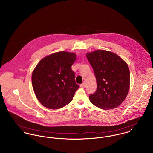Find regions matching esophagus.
Here are the masks:
<instances>
[{"instance_id": "obj_1", "label": "esophagus", "mask_w": 153, "mask_h": 153, "mask_svg": "<svg viewBox=\"0 0 153 153\" xmlns=\"http://www.w3.org/2000/svg\"><path fill=\"white\" fill-rule=\"evenodd\" d=\"M85 83L83 82L82 84H81L80 85V87H85Z\"/></svg>"}]
</instances>
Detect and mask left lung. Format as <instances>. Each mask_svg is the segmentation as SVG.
<instances>
[{"instance_id": "left-lung-1", "label": "left lung", "mask_w": 153, "mask_h": 153, "mask_svg": "<svg viewBox=\"0 0 153 153\" xmlns=\"http://www.w3.org/2000/svg\"><path fill=\"white\" fill-rule=\"evenodd\" d=\"M94 69L97 89L89 96L91 102L102 109H113L126 98L130 89V70L119 56L105 50L86 54Z\"/></svg>"}]
</instances>
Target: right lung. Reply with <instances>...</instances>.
Listing matches in <instances>:
<instances>
[{
    "label": "right lung",
    "mask_w": 153,
    "mask_h": 153,
    "mask_svg": "<svg viewBox=\"0 0 153 153\" xmlns=\"http://www.w3.org/2000/svg\"><path fill=\"white\" fill-rule=\"evenodd\" d=\"M75 53L58 52L45 57L32 75V86L39 101L49 109H59L71 102L79 88L71 66Z\"/></svg>",
    "instance_id": "obj_1"
}]
</instances>
